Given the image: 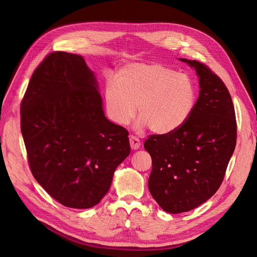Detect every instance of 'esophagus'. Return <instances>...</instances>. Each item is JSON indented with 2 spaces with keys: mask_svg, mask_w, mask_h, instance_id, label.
Segmentation results:
<instances>
[{
  "mask_svg": "<svg viewBox=\"0 0 257 257\" xmlns=\"http://www.w3.org/2000/svg\"><path fill=\"white\" fill-rule=\"evenodd\" d=\"M129 140H130V146H131L132 150L136 151V150H138V149L140 148L141 143H140V140H139L137 137H135V136H130Z\"/></svg>",
  "mask_w": 257,
  "mask_h": 257,
  "instance_id": "esophagus-1",
  "label": "esophagus"
}]
</instances>
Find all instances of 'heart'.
Masks as SVG:
<instances>
[{
    "instance_id": "1",
    "label": "heart",
    "mask_w": 257,
    "mask_h": 257,
    "mask_svg": "<svg viewBox=\"0 0 257 257\" xmlns=\"http://www.w3.org/2000/svg\"><path fill=\"white\" fill-rule=\"evenodd\" d=\"M106 114L120 126L135 117L138 130L150 127L157 134L174 132L191 116L197 100L192 76L160 63H129L108 80L103 91Z\"/></svg>"
}]
</instances>
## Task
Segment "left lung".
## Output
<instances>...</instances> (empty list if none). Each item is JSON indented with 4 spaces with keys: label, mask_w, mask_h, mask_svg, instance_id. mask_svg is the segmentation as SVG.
<instances>
[{
    "label": "left lung",
    "mask_w": 257,
    "mask_h": 257,
    "mask_svg": "<svg viewBox=\"0 0 257 257\" xmlns=\"http://www.w3.org/2000/svg\"><path fill=\"white\" fill-rule=\"evenodd\" d=\"M180 61L194 68L199 78L196 105L180 128L150 135L144 142L153 161L150 192L170 213L189 211L217 191L237 138L235 109L225 83L206 65Z\"/></svg>",
    "instance_id": "1"
}]
</instances>
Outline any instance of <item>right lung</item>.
<instances>
[{
	"instance_id": "right-lung-1",
	"label": "right lung",
	"mask_w": 257,
	"mask_h": 257,
	"mask_svg": "<svg viewBox=\"0 0 257 257\" xmlns=\"http://www.w3.org/2000/svg\"><path fill=\"white\" fill-rule=\"evenodd\" d=\"M20 115L35 180L67 207L96 205L130 144L128 131L105 118L97 80L83 57L50 54L33 72Z\"/></svg>"
}]
</instances>
